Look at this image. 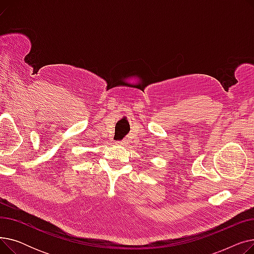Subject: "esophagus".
Listing matches in <instances>:
<instances>
[{"instance_id":"obj_1","label":"esophagus","mask_w":254,"mask_h":254,"mask_svg":"<svg viewBox=\"0 0 254 254\" xmlns=\"http://www.w3.org/2000/svg\"><path fill=\"white\" fill-rule=\"evenodd\" d=\"M116 144H117V145H126L127 142H126L125 140H123V141H117Z\"/></svg>"}]
</instances>
